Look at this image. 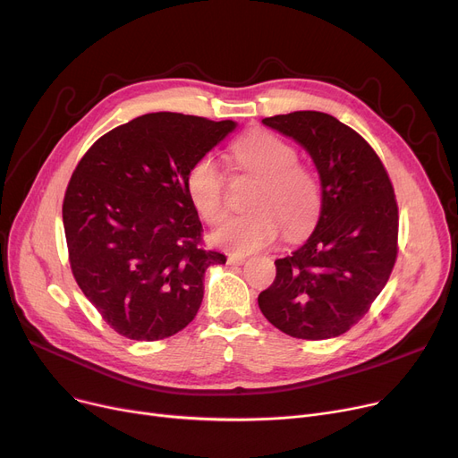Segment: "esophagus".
<instances>
[{
  "instance_id": "34e87169",
  "label": "esophagus",
  "mask_w": 458,
  "mask_h": 458,
  "mask_svg": "<svg viewBox=\"0 0 458 458\" xmlns=\"http://www.w3.org/2000/svg\"><path fill=\"white\" fill-rule=\"evenodd\" d=\"M228 263H230V266H242V263H245V256L228 254Z\"/></svg>"
}]
</instances>
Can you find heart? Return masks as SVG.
Returning a JSON list of instances; mask_svg holds the SVG:
<instances>
[{
    "label": "heart",
    "instance_id": "b5f03b06",
    "mask_svg": "<svg viewBox=\"0 0 458 458\" xmlns=\"http://www.w3.org/2000/svg\"><path fill=\"white\" fill-rule=\"evenodd\" d=\"M239 171L259 178L249 213L233 215L213 232V243L230 252L247 254L271 245L282 226L287 237H301L316 225L321 211V183L314 168L297 161L290 140L254 130L230 147ZM185 187L191 204L209 225L226 213L225 176L219 165L204 156L191 165Z\"/></svg>",
    "mask_w": 458,
    "mask_h": 458
}]
</instances>
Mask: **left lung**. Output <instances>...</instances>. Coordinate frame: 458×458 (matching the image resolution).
<instances>
[{
  "label": "left lung",
  "instance_id": "8db88e82",
  "mask_svg": "<svg viewBox=\"0 0 458 458\" xmlns=\"http://www.w3.org/2000/svg\"><path fill=\"white\" fill-rule=\"evenodd\" d=\"M261 123L314 159L321 215L308 242L275 261L276 278L259 293V310L293 338H335L368 314L395 266L394 185L369 142L332 114L295 111Z\"/></svg>",
  "mask_w": 458,
  "mask_h": 458
}]
</instances>
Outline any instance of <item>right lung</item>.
<instances>
[{"instance_id": "right-lung-1", "label": "right lung", "mask_w": 458, "mask_h": 458, "mask_svg": "<svg viewBox=\"0 0 458 458\" xmlns=\"http://www.w3.org/2000/svg\"><path fill=\"white\" fill-rule=\"evenodd\" d=\"M233 120L148 113L96 140L63 202L70 269L120 335L165 340L202 304L204 273L226 256L202 247V223L185 178Z\"/></svg>"}]
</instances>
